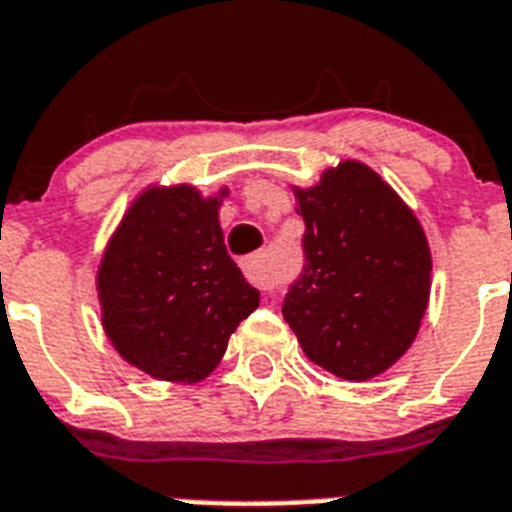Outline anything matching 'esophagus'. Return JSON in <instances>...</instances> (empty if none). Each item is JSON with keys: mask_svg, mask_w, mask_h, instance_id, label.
<instances>
[{"mask_svg": "<svg viewBox=\"0 0 512 512\" xmlns=\"http://www.w3.org/2000/svg\"><path fill=\"white\" fill-rule=\"evenodd\" d=\"M243 272L261 291H272L275 288V272L269 267V259L264 253H251L248 259H243Z\"/></svg>", "mask_w": 512, "mask_h": 512, "instance_id": "34e87169", "label": "esophagus"}]
</instances>
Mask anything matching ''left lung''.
I'll list each match as a JSON object with an SVG mask.
<instances>
[{
    "label": "left lung",
    "instance_id": "1",
    "mask_svg": "<svg viewBox=\"0 0 512 512\" xmlns=\"http://www.w3.org/2000/svg\"><path fill=\"white\" fill-rule=\"evenodd\" d=\"M304 219V272L283 318L304 355L331 374L366 382L414 344L430 301L433 256L414 211L358 160L291 186Z\"/></svg>",
    "mask_w": 512,
    "mask_h": 512
}]
</instances>
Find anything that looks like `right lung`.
I'll return each instance as SVG.
<instances>
[{"label": "right lung", "instance_id": "right-lung-1", "mask_svg": "<svg viewBox=\"0 0 512 512\" xmlns=\"http://www.w3.org/2000/svg\"><path fill=\"white\" fill-rule=\"evenodd\" d=\"M227 194V186L208 197L192 184L146 186L106 243L95 275L101 326L114 350L152 379H205L259 307V291L224 245Z\"/></svg>", "mask_w": 512, "mask_h": 512}]
</instances>
